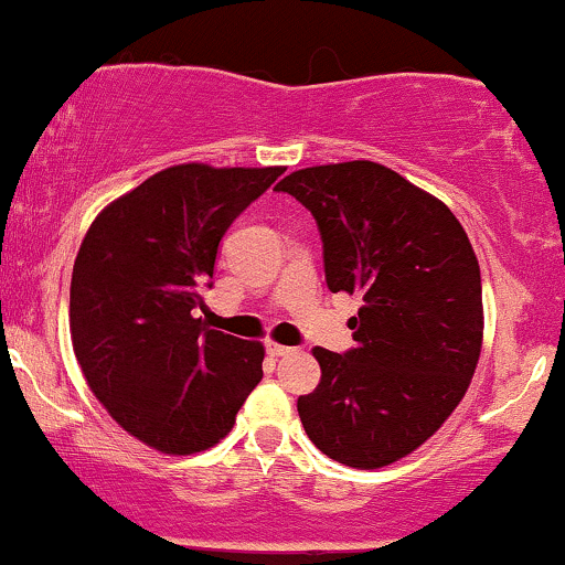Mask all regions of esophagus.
I'll use <instances>...</instances> for the list:
<instances>
[{
	"instance_id": "1",
	"label": "esophagus",
	"mask_w": 565,
	"mask_h": 565,
	"mask_svg": "<svg viewBox=\"0 0 565 565\" xmlns=\"http://www.w3.org/2000/svg\"><path fill=\"white\" fill-rule=\"evenodd\" d=\"M265 352H268L270 358H284V355H291V348H284V344H276V342H265Z\"/></svg>"
}]
</instances>
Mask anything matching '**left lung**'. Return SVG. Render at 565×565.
Returning <instances> with one entry per match:
<instances>
[{
    "label": "left lung",
    "instance_id": "left-lung-1",
    "mask_svg": "<svg viewBox=\"0 0 565 565\" xmlns=\"http://www.w3.org/2000/svg\"><path fill=\"white\" fill-rule=\"evenodd\" d=\"M316 217L331 291L363 297L355 348H316L321 384L297 399L318 450L352 468L411 455L445 424L481 352V274L445 202L371 160L295 171L276 186Z\"/></svg>",
    "mask_w": 565,
    "mask_h": 565
}]
</instances>
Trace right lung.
I'll return each mask as SVG.
<instances>
[{"label": "right lung", "instance_id": "1", "mask_svg": "<svg viewBox=\"0 0 565 565\" xmlns=\"http://www.w3.org/2000/svg\"><path fill=\"white\" fill-rule=\"evenodd\" d=\"M284 168L186 162L107 205L71 281V337L88 386L128 434L168 455L221 441L263 379V344L207 329L221 239Z\"/></svg>", "mask_w": 565, "mask_h": 565}]
</instances>
